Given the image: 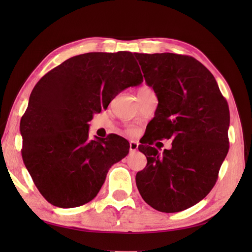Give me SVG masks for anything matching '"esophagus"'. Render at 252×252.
<instances>
[{"label": "esophagus", "mask_w": 252, "mask_h": 252, "mask_svg": "<svg viewBox=\"0 0 252 252\" xmlns=\"http://www.w3.org/2000/svg\"><path fill=\"white\" fill-rule=\"evenodd\" d=\"M138 147H139V144L134 142V141H130L129 142V150H130V152H134L138 150Z\"/></svg>", "instance_id": "obj_1"}]
</instances>
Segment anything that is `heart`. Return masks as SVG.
Returning a JSON list of instances; mask_svg holds the SVG:
<instances>
[{"mask_svg":"<svg viewBox=\"0 0 252 252\" xmlns=\"http://www.w3.org/2000/svg\"><path fill=\"white\" fill-rule=\"evenodd\" d=\"M148 93H152V89L150 87H148V86H142L138 90V96L139 95H143L145 94H148ZM129 132H132V131L129 130Z\"/></svg>","mask_w":252,"mask_h":252,"instance_id":"1","label":"heart"}]
</instances>
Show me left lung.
I'll use <instances>...</instances> for the list:
<instances>
[{
	"instance_id": "8db88e82",
	"label": "left lung",
	"mask_w": 252,
	"mask_h": 252,
	"mask_svg": "<svg viewBox=\"0 0 252 252\" xmlns=\"http://www.w3.org/2000/svg\"><path fill=\"white\" fill-rule=\"evenodd\" d=\"M158 104L139 150L147 165L135 175L143 200L162 212H179L202 201L216 185L229 149V107L212 73L177 53H134ZM148 127V126H147ZM174 139L159 155L150 144Z\"/></svg>"
}]
</instances>
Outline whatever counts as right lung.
<instances>
[{"instance_id": "add662e5", "label": "right lung", "mask_w": 252, "mask_h": 252, "mask_svg": "<svg viewBox=\"0 0 252 252\" xmlns=\"http://www.w3.org/2000/svg\"><path fill=\"white\" fill-rule=\"evenodd\" d=\"M143 75L129 51L66 60L36 83L21 119L22 158L40 193L61 208L94 200L110 167L125 158L122 136L89 139L88 122Z\"/></svg>"}]
</instances>
